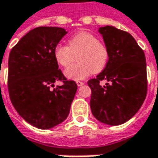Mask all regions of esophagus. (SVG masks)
I'll list each match as a JSON object with an SVG mask.
<instances>
[{"label":"esophagus","instance_id":"34e87169","mask_svg":"<svg viewBox=\"0 0 158 158\" xmlns=\"http://www.w3.org/2000/svg\"><path fill=\"white\" fill-rule=\"evenodd\" d=\"M76 84H77V86H82L84 83H83V82H81V81H76Z\"/></svg>","mask_w":158,"mask_h":158}]
</instances>
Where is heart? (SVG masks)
I'll return each mask as SVG.
<instances>
[{"label": "heart", "instance_id": "obj_1", "mask_svg": "<svg viewBox=\"0 0 158 158\" xmlns=\"http://www.w3.org/2000/svg\"><path fill=\"white\" fill-rule=\"evenodd\" d=\"M54 59L62 68H68L77 56L78 62L65 70V76L71 80H82L92 72L98 74L106 67L109 60L107 46L97 36L88 31L73 35L68 46L58 45L54 49Z\"/></svg>", "mask_w": 158, "mask_h": 158}]
</instances>
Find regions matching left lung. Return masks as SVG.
<instances>
[{"label":"left lung","instance_id":"left-lung-1","mask_svg":"<svg viewBox=\"0 0 158 158\" xmlns=\"http://www.w3.org/2000/svg\"><path fill=\"white\" fill-rule=\"evenodd\" d=\"M109 51L106 67L88 81L90 109L102 123L118 126L136 113L147 95L146 59L143 50L128 32L113 26L100 27ZM107 82L102 86L100 82Z\"/></svg>","mask_w":158,"mask_h":158}]
</instances>
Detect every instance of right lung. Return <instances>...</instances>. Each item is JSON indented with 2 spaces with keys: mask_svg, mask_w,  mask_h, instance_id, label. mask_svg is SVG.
Returning <instances> with one entry per match:
<instances>
[{
  "mask_svg": "<svg viewBox=\"0 0 158 158\" xmlns=\"http://www.w3.org/2000/svg\"><path fill=\"white\" fill-rule=\"evenodd\" d=\"M68 33L60 27L31 30L10 51L8 89L16 112L40 129L60 124L69 116L77 84L67 80L54 59V49ZM56 81L64 82L52 90Z\"/></svg>",
  "mask_w": 158,
  "mask_h": 158,
  "instance_id": "obj_1",
  "label": "right lung"
}]
</instances>
